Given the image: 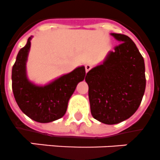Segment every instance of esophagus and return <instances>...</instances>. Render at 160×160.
<instances>
[{"label": "esophagus", "mask_w": 160, "mask_h": 160, "mask_svg": "<svg viewBox=\"0 0 160 160\" xmlns=\"http://www.w3.org/2000/svg\"><path fill=\"white\" fill-rule=\"evenodd\" d=\"M84 67H85V71H86V73L89 71H90V70H91V68H92L91 66H90V65H89V64L85 65V66H84Z\"/></svg>", "instance_id": "esophagus-1"}]
</instances>
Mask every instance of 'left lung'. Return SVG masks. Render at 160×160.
Instances as JSON below:
<instances>
[{
    "label": "left lung",
    "mask_w": 160,
    "mask_h": 160,
    "mask_svg": "<svg viewBox=\"0 0 160 160\" xmlns=\"http://www.w3.org/2000/svg\"><path fill=\"white\" fill-rule=\"evenodd\" d=\"M120 43L103 64L86 74L90 111L94 119L113 125L138 109L145 89L144 58L134 42L122 33H111Z\"/></svg>",
    "instance_id": "8db88e82"
}]
</instances>
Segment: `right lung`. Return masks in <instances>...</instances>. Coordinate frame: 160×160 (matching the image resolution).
<instances>
[{
  "label": "right lung",
  "instance_id": "add662e5",
  "mask_svg": "<svg viewBox=\"0 0 160 160\" xmlns=\"http://www.w3.org/2000/svg\"><path fill=\"white\" fill-rule=\"evenodd\" d=\"M30 39L28 38L27 44L19 50L13 66V93L19 108L28 118L38 122H50L64 116L76 85L84 79L85 69L78 67L46 86L38 87L31 84L26 77L25 71Z\"/></svg>",
  "mask_w": 160,
  "mask_h": 160
}]
</instances>
